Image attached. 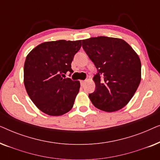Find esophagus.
<instances>
[{
  "label": "esophagus",
  "instance_id": "obj_1",
  "mask_svg": "<svg viewBox=\"0 0 160 160\" xmlns=\"http://www.w3.org/2000/svg\"><path fill=\"white\" fill-rule=\"evenodd\" d=\"M85 82H86V80H81V81H80V82H81V85H82V86H83V85L84 84Z\"/></svg>",
  "mask_w": 160,
  "mask_h": 160
}]
</instances>
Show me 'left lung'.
Returning a JSON list of instances; mask_svg holds the SVG:
<instances>
[{"label": "left lung", "mask_w": 160, "mask_h": 160, "mask_svg": "<svg viewBox=\"0 0 160 160\" xmlns=\"http://www.w3.org/2000/svg\"><path fill=\"white\" fill-rule=\"evenodd\" d=\"M82 47L98 71L92 78L96 89L89 95L92 104L106 112L122 109L141 82V63L138 54L125 41L111 37L84 39Z\"/></svg>", "instance_id": "obj_1"}]
</instances>
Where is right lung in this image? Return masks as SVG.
<instances>
[{
    "label": "right lung",
    "instance_id": "obj_1",
    "mask_svg": "<svg viewBox=\"0 0 160 160\" xmlns=\"http://www.w3.org/2000/svg\"><path fill=\"white\" fill-rule=\"evenodd\" d=\"M82 40L47 41L32 49L24 65V84L37 108L49 116H61L73 108L79 81L65 78Z\"/></svg>",
    "mask_w": 160,
    "mask_h": 160
}]
</instances>
